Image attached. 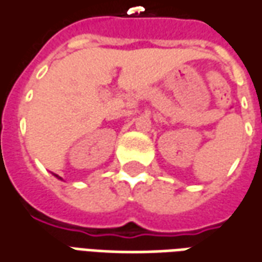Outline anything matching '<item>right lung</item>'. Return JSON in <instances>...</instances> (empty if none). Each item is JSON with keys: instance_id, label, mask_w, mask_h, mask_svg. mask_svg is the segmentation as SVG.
<instances>
[{"instance_id": "obj_1", "label": "right lung", "mask_w": 262, "mask_h": 262, "mask_svg": "<svg viewBox=\"0 0 262 262\" xmlns=\"http://www.w3.org/2000/svg\"><path fill=\"white\" fill-rule=\"evenodd\" d=\"M59 179H61V177H59Z\"/></svg>"}]
</instances>
